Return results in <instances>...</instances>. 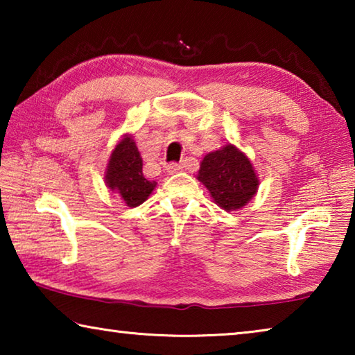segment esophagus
<instances>
[{
	"label": "esophagus",
	"instance_id": "obj_1",
	"mask_svg": "<svg viewBox=\"0 0 355 355\" xmlns=\"http://www.w3.org/2000/svg\"><path fill=\"white\" fill-rule=\"evenodd\" d=\"M166 169H167V172H169V173H177V172H180V171L183 169V166L180 164V163H169V164H167Z\"/></svg>",
	"mask_w": 355,
	"mask_h": 355
}]
</instances>
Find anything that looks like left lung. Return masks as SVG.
Here are the masks:
<instances>
[{
    "mask_svg": "<svg viewBox=\"0 0 355 355\" xmlns=\"http://www.w3.org/2000/svg\"><path fill=\"white\" fill-rule=\"evenodd\" d=\"M197 178L207 186L214 203L227 211L244 207L258 188L249 158L230 144L203 158Z\"/></svg>",
    "mask_w": 355,
    "mask_h": 355,
    "instance_id": "8db88e82",
    "label": "left lung"
}]
</instances>
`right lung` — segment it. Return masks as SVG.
I'll return each instance as SVG.
<instances>
[{"label": "right lung", "mask_w": 355, "mask_h": 355, "mask_svg": "<svg viewBox=\"0 0 355 355\" xmlns=\"http://www.w3.org/2000/svg\"><path fill=\"white\" fill-rule=\"evenodd\" d=\"M106 184L120 194L128 207H137L148 199L156 182L142 173V158L131 137H125L112 150L106 169Z\"/></svg>", "instance_id": "right-lung-1"}]
</instances>
